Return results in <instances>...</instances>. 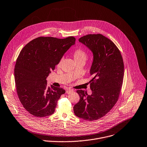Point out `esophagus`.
<instances>
[{"label":"esophagus","instance_id":"1","mask_svg":"<svg viewBox=\"0 0 147 147\" xmlns=\"http://www.w3.org/2000/svg\"><path fill=\"white\" fill-rule=\"evenodd\" d=\"M73 90H71V89H67V90H66V93L67 94H71V93H72L73 92Z\"/></svg>","mask_w":147,"mask_h":147}]
</instances>
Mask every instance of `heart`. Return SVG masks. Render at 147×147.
Segmentation results:
<instances>
[{"label": "heart", "mask_w": 147, "mask_h": 147, "mask_svg": "<svg viewBox=\"0 0 147 147\" xmlns=\"http://www.w3.org/2000/svg\"><path fill=\"white\" fill-rule=\"evenodd\" d=\"M73 57L75 61H86L87 58V53L83 49H78L75 50L73 53ZM62 62V60H61L57 64V67H60L61 65Z\"/></svg>", "instance_id": "b5f03b06"}]
</instances>
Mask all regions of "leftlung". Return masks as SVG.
I'll return each mask as SVG.
<instances>
[{
	"label": "left lung",
	"instance_id": "obj_1",
	"mask_svg": "<svg viewBox=\"0 0 147 147\" xmlns=\"http://www.w3.org/2000/svg\"><path fill=\"white\" fill-rule=\"evenodd\" d=\"M92 53L90 74L92 91L88 95L78 90L79 101L74 105L75 114L87 121H94L106 115L116 103L123 83L124 65L116 45L102 34H88L79 39Z\"/></svg>",
	"mask_w": 147,
	"mask_h": 147
}]
</instances>
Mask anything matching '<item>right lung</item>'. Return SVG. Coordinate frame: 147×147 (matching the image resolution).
Here are the masks:
<instances>
[{"label":"right lung","mask_w":147,"mask_h":147,"mask_svg":"<svg viewBox=\"0 0 147 147\" xmlns=\"http://www.w3.org/2000/svg\"><path fill=\"white\" fill-rule=\"evenodd\" d=\"M75 42L74 37H41L21 51L14 69L15 82L20 100L31 114L42 117L55 112L59 99L65 91L48 87L47 78Z\"/></svg>","instance_id":"add662e5"}]
</instances>
